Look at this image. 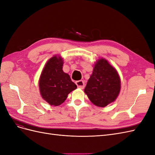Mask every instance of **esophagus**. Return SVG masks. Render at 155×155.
Returning a JSON list of instances; mask_svg holds the SVG:
<instances>
[{
  "label": "esophagus",
  "instance_id": "1",
  "mask_svg": "<svg viewBox=\"0 0 155 155\" xmlns=\"http://www.w3.org/2000/svg\"><path fill=\"white\" fill-rule=\"evenodd\" d=\"M76 85L78 86V87L80 89H83L84 87H85V83L83 80H79V81H77L76 82Z\"/></svg>",
  "mask_w": 155,
  "mask_h": 155
}]
</instances>
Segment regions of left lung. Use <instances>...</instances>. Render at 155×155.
Here are the masks:
<instances>
[{"label": "left lung", "mask_w": 155, "mask_h": 155, "mask_svg": "<svg viewBox=\"0 0 155 155\" xmlns=\"http://www.w3.org/2000/svg\"><path fill=\"white\" fill-rule=\"evenodd\" d=\"M120 89L121 79L116 69L105 58L97 59L84 90L88 99L94 105L105 107L116 100Z\"/></svg>", "instance_id": "8db88e82"}]
</instances>
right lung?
I'll return each instance as SVG.
<instances>
[{
    "label": "right lung",
    "mask_w": 155,
    "mask_h": 155,
    "mask_svg": "<svg viewBox=\"0 0 155 155\" xmlns=\"http://www.w3.org/2000/svg\"><path fill=\"white\" fill-rule=\"evenodd\" d=\"M63 63L61 56H53L45 64L39 78L41 95L50 105H61L68 94L77 88L69 75L63 72Z\"/></svg>",
    "instance_id": "right-lung-1"
}]
</instances>
